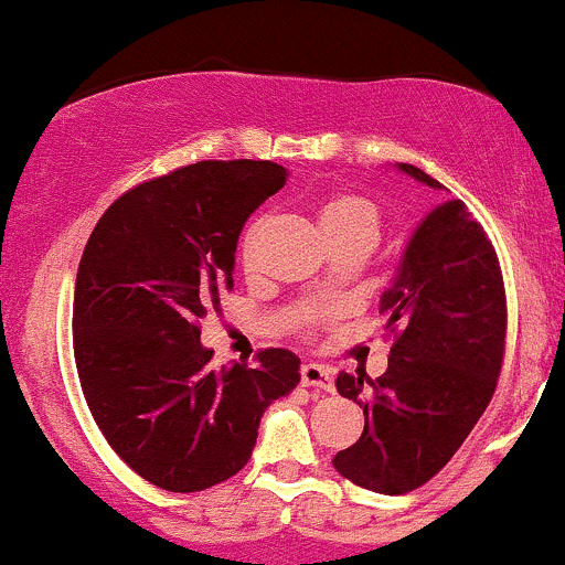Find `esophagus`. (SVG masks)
I'll return each instance as SVG.
<instances>
[{
  "mask_svg": "<svg viewBox=\"0 0 565 565\" xmlns=\"http://www.w3.org/2000/svg\"><path fill=\"white\" fill-rule=\"evenodd\" d=\"M301 385L320 387V391H331L333 387L331 369L320 366V363H305V366H301Z\"/></svg>",
  "mask_w": 565,
  "mask_h": 565,
  "instance_id": "esophagus-1",
  "label": "esophagus"
}]
</instances>
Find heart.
<instances>
[{
	"mask_svg": "<svg viewBox=\"0 0 565 565\" xmlns=\"http://www.w3.org/2000/svg\"><path fill=\"white\" fill-rule=\"evenodd\" d=\"M318 223L323 228V234L329 236L331 245H344V242H366V245H374L380 234V212L361 193L350 191H337L329 193L323 202L318 204ZM256 228L250 226L245 234H242V260H250L253 253V239H256ZM320 315L312 312L307 315V323H315Z\"/></svg>",
	"mask_w": 565,
	"mask_h": 565,
	"instance_id": "heart-1",
	"label": "heart"
}]
</instances>
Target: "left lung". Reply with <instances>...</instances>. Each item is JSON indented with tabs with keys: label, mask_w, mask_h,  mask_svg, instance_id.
Returning a JSON list of instances; mask_svg holds the SVG:
<instances>
[{
	"label": "left lung",
	"mask_w": 565,
	"mask_h": 565,
	"mask_svg": "<svg viewBox=\"0 0 565 565\" xmlns=\"http://www.w3.org/2000/svg\"><path fill=\"white\" fill-rule=\"evenodd\" d=\"M404 174L439 191L412 163ZM380 312L396 333L387 372H342L337 391L363 406L361 439L333 455L358 488L402 495L439 475L493 398L507 339V294L488 234L460 199L423 217Z\"/></svg>",
	"instance_id": "8db88e82"
}]
</instances>
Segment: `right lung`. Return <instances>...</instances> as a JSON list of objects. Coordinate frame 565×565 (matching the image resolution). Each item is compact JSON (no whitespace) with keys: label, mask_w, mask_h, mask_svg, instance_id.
I'll return each instance as SVG.
<instances>
[{"label":"right lung","mask_w":565,"mask_h":565,"mask_svg":"<svg viewBox=\"0 0 565 565\" xmlns=\"http://www.w3.org/2000/svg\"><path fill=\"white\" fill-rule=\"evenodd\" d=\"M271 161H199L115 199L77 266L72 344L90 415L139 477L196 493L250 460L266 406L299 355L212 369L202 318L234 288L242 226L285 185Z\"/></svg>","instance_id":"obj_1"}]
</instances>
